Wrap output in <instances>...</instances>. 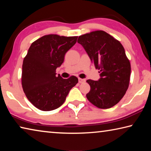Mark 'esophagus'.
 I'll return each mask as SVG.
<instances>
[{"instance_id":"obj_1","label":"esophagus","mask_w":151,"mask_h":151,"mask_svg":"<svg viewBox=\"0 0 151 151\" xmlns=\"http://www.w3.org/2000/svg\"><path fill=\"white\" fill-rule=\"evenodd\" d=\"M86 81V80L85 78H78V83H85Z\"/></svg>"}]
</instances>
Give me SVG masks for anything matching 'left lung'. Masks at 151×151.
<instances>
[{
	"label": "left lung",
	"instance_id": "8db88e82",
	"mask_svg": "<svg viewBox=\"0 0 151 151\" xmlns=\"http://www.w3.org/2000/svg\"><path fill=\"white\" fill-rule=\"evenodd\" d=\"M81 44L96 68L100 69L98 81L88 80L91 91L86 98L99 109H110L121 100L129 85L131 64L119 40L103 30L78 37Z\"/></svg>",
	"mask_w": 151,
	"mask_h": 151
}]
</instances>
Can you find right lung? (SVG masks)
Returning a JSON list of instances; mask_svg holds the SVG:
<instances>
[{
	"label": "right lung",
	"mask_w": 151,
	"mask_h": 151,
	"mask_svg": "<svg viewBox=\"0 0 151 151\" xmlns=\"http://www.w3.org/2000/svg\"><path fill=\"white\" fill-rule=\"evenodd\" d=\"M77 38L48 35L30 45L22 64V86L27 99L37 109L50 111L58 108L78 83L75 76L67 79L56 76V69Z\"/></svg>",
	"instance_id": "right-lung-1"
}]
</instances>
